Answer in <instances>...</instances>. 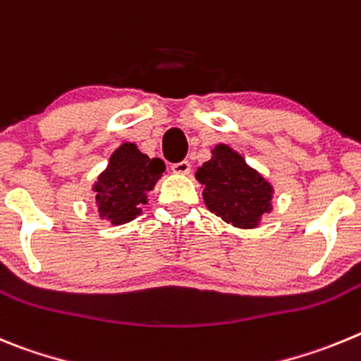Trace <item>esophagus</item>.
Returning <instances> with one entry per match:
<instances>
[{
    "label": "esophagus",
    "mask_w": 361,
    "mask_h": 361,
    "mask_svg": "<svg viewBox=\"0 0 361 361\" xmlns=\"http://www.w3.org/2000/svg\"><path fill=\"white\" fill-rule=\"evenodd\" d=\"M171 169H173V173H176V174H188L190 173V164H188L187 160H183V161H178V164H173L171 165Z\"/></svg>",
    "instance_id": "1"
}]
</instances>
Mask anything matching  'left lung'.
<instances>
[{"instance_id":"1","label":"left lung","mask_w":361,"mask_h":361,"mask_svg":"<svg viewBox=\"0 0 361 361\" xmlns=\"http://www.w3.org/2000/svg\"><path fill=\"white\" fill-rule=\"evenodd\" d=\"M196 180L204 187L207 209L237 228H257L274 209L271 183L225 144L216 145L212 158L197 167Z\"/></svg>"}]
</instances>
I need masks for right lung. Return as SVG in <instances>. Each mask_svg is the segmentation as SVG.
<instances>
[{
    "mask_svg": "<svg viewBox=\"0 0 361 361\" xmlns=\"http://www.w3.org/2000/svg\"><path fill=\"white\" fill-rule=\"evenodd\" d=\"M164 173L165 164L160 158H149L131 142L120 145L93 185L100 219L124 225L140 216L142 204L147 203V192Z\"/></svg>",
    "mask_w": 361,
    "mask_h": 361,
    "instance_id": "obj_1",
    "label": "right lung"
}]
</instances>
